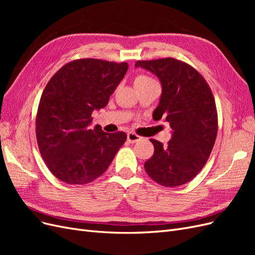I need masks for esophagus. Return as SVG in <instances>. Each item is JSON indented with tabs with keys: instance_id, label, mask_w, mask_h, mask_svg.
Segmentation results:
<instances>
[{
	"instance_id": "obj_1",
	"label": "esophagus",
	"mask_w": 255,
	"mask_h": 255,
	"mask_svg": "<svg viewBox=\"0 0 255 255\" xmlns=\"http://www.w3.org/2000/svg\"><path fill=\"white\" fill-rule=\"evenodd\" d=\"M140 139H141V137L139 135H137V134H135L133 132H128V142L135 143L137 141H139Z\"/></svg>"
}]
</instances>
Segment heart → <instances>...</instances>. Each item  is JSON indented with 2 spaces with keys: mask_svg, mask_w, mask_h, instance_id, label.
<instances>
[{
  "mask_svg": "<svg viewBox=\"0 0 255 255\" xmlns=\"http://www.w3.org/2000/svg\"><path fill=\"white\" fill-rule=\"evenodd\" d=\"M154 82H155V81L151 79L150 76L145 75V74H138L136 78L134 79V85H135L136 89L141 88V87L145 86V85H149V84L154 83Z\"/></svg>",
  "mask_w": 255,
  "mask_h": 255,
  "instance_id": "heart-1",
  "label": "heart"
}]
</instances>
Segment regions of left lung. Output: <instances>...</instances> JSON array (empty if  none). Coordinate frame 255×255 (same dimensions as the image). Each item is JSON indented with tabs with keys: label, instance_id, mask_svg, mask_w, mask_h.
I'll list each match as a JSON object with an SVG mask.
<instances>
[{
	"label": "left lung",
	"instance_id": "8db88e82",
	"mask_svg": "<svg viewBox=\"0 0 255 255\" xmlns=\"http://www.w3.org/2000/svg\"><path fill=\"white\" fill-rule=\"evenodd\" d=\"M135 66L158 76L163 92L153 118H164L173 129L167 145L150 139L154 153L144 163V170L161 186L186 184L202 170L217 137L212 89L194 67L173 57L137 60Z\"/></svg>",
	"mask_w": 255,
	"mask_h": 255
}]
</instances>
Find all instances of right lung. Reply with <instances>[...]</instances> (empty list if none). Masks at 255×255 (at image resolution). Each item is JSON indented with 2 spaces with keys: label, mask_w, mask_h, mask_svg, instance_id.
Returning a JSON list of instances; mask_svg holds the SVG:
<instances>
[{
  "label": "right lung",
  "mask_w": 255,
  "mask_h": 255,
  "mask_svg": "<svg viewBox=\"0 0 255 255\" xmlns=\"http://www.w3.org/2000/svg\"><path fill=\"white\" fill-rule=\"evenodd\" d=\"M128 64L97 58L69 61L43 89L36 114V138L45 165L69 185H84L102 175L120 146L123 132L90 128L91 114L110 101Z\"/></svg>",
  "instance_id": "obj_1"
}]
</instances>
